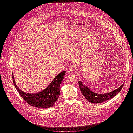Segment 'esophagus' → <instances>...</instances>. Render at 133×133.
Here are the masks:
<instances>
[{"label": "esophagus", "instance_id": "obj_1", "mask_svg": "<svg viewBox=\"0 0 133 133\" xmlns=\"http://www.w3.org/2000/svg\"><path fill=\"white\" fill-rule=\"evenodd\" d=\"M67 73H68V74H74L73 71L71 69L67 71Z\"/></svg>", "mask_w": 133, "mask_h": 133}]
</instances>
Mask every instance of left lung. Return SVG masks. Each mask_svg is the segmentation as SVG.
<instances>
[{"mask_svg":"<svg viewBox=\"0 0 133 133\" xmlns=\"http://www.w3.org/2000/svg\"><path fill=\"white\" fill-rule=\"evenodd\" d=\"M78 83L79 88L80 89V91L82 95L89 102L94 104L101 103L113 98L114 96L120 92L124 85V84H123L120 87L109 93L105 94H99L92 91L81 81H79Z\"/></svg>","mask_w":133,"mask_h":133,"instance_id":"obj_1","label":"left lung"}]
</instances>
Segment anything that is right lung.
I'll return each instance as SVG.
<instances>
[{"label":"right lung","instance_id":"obj_1","mask_svg":"<svg viewBox=\"0 0 133 133\" xmlns=\"http://www.w3.org/2000/svg\"><path fill=\"white\" fill-rule=\"evenodd\" d=\"M66 71H63L55 76L50 84L42 91L36 93H27L18 88L13 75V81L20 95L32 106L47 109L52 107L60 94V85L63 80Z\"/></svg>","mask_w":133,"mask_h":133}]
</instances>
